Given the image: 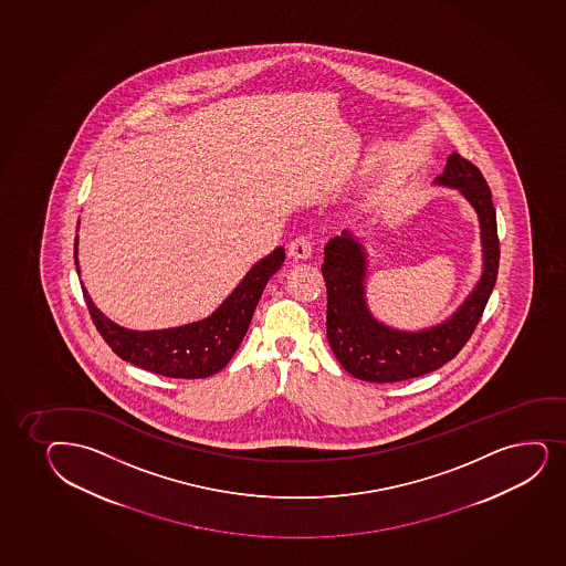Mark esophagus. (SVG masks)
I'll use <instances>...</instances> for the list:
<instances>
[{"label": "esophagus", "instance_id": "34e87169", "mask_svg": "<svg viewBox=\"0 0 566 566\" xmlns=\"http://www.w3.org/2000/svg\"><path fill=\"white\" fill-rule=\"evenodd\" d=\"M313 251V243L307 235H298V238H294L291 243H289V254L293 256V259L302 260L307 259Z\"/></svg>", "mask_w": 566, "mask_h": 566}]
</instances>
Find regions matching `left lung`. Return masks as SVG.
<instances>
[{
	"instance_id": "left-lung-1",
	"label": "left lung",
	"mask_w": 566,
	"mask_h": 566,
	"mask_svg": "<svg viewBox=\"0 0 566 566\" xmlns=\"http://www.w3.org/2000/svg\"><path fill=\"white\" fill-rule=\"evenodd\" d=\"M436 185L461 190L480 217L483 273L472 294L448 321L424 331L403 332L379 323L366 306V254L352 232L325 245L326 336L339 364L371 384H395L424 376L455 358L480 323L493 293L501 259L493 196L485 177L461 155L449 156Z\"/></svg>"
}]
</instances>
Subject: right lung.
<instances>
[{
	"mask_svg": "<svg viewBox=\"0 0 566 566\" xmlns=\"http://www.w3.org/2000/svg\"><path fill=\"white\" fill-rule=\"evenodd\" d=\"M285 262V249L277 248L266 259L259 260L240 285L235 286L217 312L198 323L166 328V331H128L105 317L92 304L83 286L92 323L98 328L113 352L126 363L144 370L179 379H200L222 370L248 334L254 307L273 273ZM75 266H77V235H75Z\"/></svg>",
	"mask_w": 566,
	"mask_h": 566,
	"instance_id": "add662e5",
	"label": "right lung"
}]
</instances>
